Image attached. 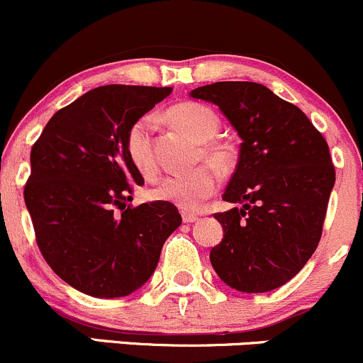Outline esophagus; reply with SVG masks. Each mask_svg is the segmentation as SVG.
Wrapping results in <instances>:
<instances>
[{
	"mask_svg": "<svg viewBox=\"0 0 363 363\" xmlns=\"http://www.w3.org/2000/svg\"><path fill=\"white\" fill-rule=\"evenodd\" d=\"M182 220H184L186 224H193V222L198 220V215L189 213V212H182Z\"/></svg>",
	"mask_w": 363,
	"mask_h": 363,
	"instance_id": "obj_1",
	"label": "esophagus"
}]
</instances>
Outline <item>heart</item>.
I'll list each match as a JSON object with an SVG mask.
<instances>
[{
  "mask_svg": "<svg viewBox=\"0 0 363 363\" xmlns=\"http://www.w3.org/2000/svg\"><path fill=\"white\" fill-rule=\"evenodd\" d=\"M167 122L188 133L200 143V158L217 169H229L234 162V148L230 143L217 138L220 118L217 111L201 103H181L165 113ZM125 151L134 169L145 177L157 172L153 153V118L150 115L138 118L129 127L125 136ZM217 172L208 165L186 174H170L158 181L151 189V198L172 203L182 210H196L217 191Z\"/></svg>",
  "mask_w": 363,
  "mask_h": 363,
  "instance_id": "heart-1",
  "label": "heart"
}]
</instances>
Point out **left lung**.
<instances>
[{"label": "left lung", "mask_w": 363, "mask_h": 363, "mask_svg": "<svg viewBox=\"0 0 363 363\" xmlns=\"http://www.w3.org/2000/svg\"><path fill=\"white\" fill-rule=\"evenodd\" d=\"M241 138L240 160L215 213L224 238L210 252L217 276L241 293L281 288L315 252L336 172L329 146L308 117L257 82L196 87Z\"/></svg>", "instance_id": "left-lung-1"}]
</instances>
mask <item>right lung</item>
I'll return each mask as SVG.
<instances>
[{
    "instance_id": "1",
    "label": "right lung",
    "mask_w": 363,
    "mask_h": 363,
    "mask_svg": "<svg viewBox=\"0 0 363 363\" xmlns=\"http://www.w3.org/2000/svg\"><path fill=\"white\" fill-rule=\"evenodd\" d=\"M170 93L122 84L91 89L58 110L33 146L23 198L35 241L53 272L77 291L134 293L181 225L172 203L125 208L134 186L145 184L127 157V130Z\"/></svg>"
}]
</instances>
